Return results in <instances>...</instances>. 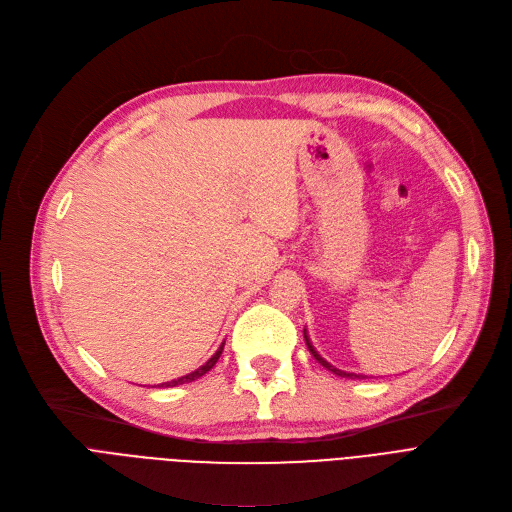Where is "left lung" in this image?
Listing matches in <instances>:
<instances>
[{"label": "left lung", "instance_id": "obj_1", "mask_svg": "<svg viewBox=\"0 0 512 512\" xmlns=\"http://www.w3.org/2000/svg\"><path fill=\"white\" fill-rule=\"evenodd\" d=\"M304 339H306V345H308V349H310V353L314 355V359L316 362L320 364V366H324L326 370H330L333 374H337V376H341V378H366V376H362V374H349V372H343V370H337L335 366H330L324 357H320V353L314 349V345H312V341H310V337H308V330L304 328Z\"/></svg>", "mask_w": 512, "mask_h": 512}]
</instances>
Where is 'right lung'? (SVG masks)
<instances>
[{"mask_svg": "<svg viewBox=\"0 0 512 512\" xmlns=\"http://www.w3.org/2000/svg\"><path fill=\"white\" fill-rule=\"evenodd\" d=\"M223 347H225V343H221V347L217 349V353H215L213 357H210L208 362H206L204 366H200L198 370H194V372H190V374H186V376H182V378H175V380H171V382H163V384H159V386H177V384H186V382H192V380L204 376L210 368H213V366L219 362V357H221V353H223Z\"/></svg>", "mask_w": 512, "mask_h": 512, "instance_id": "1", "label": "right lung"}]
</instances>
